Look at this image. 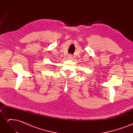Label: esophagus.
Segmentation results:
<instances>
[{
	"label": "esophagus",
	"mask_w": 133,
	"mask_h": 133,
	"mask_svg": "<svg viewBox=\"0 0 133 133\" xmlns=\"http://www.w3.org/2000/svg\"><path fill=\"white\" fill-rule=\"evenodd\" d=\"M68 58L69 59H73V55H72L71 54H69V55H68Z\"/></svg>",
	"instance_id": "1"
}]
</instances>
